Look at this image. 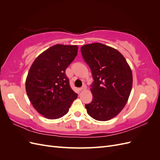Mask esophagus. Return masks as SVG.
Returning a JSON list of instances; mask_svg holds the SVG:
<instances>
[{"label":"esophagus","instance_id":"esophagus-1","mask_svg":"<svg viewBox=\"0 0 160 160\" xmlns=\"http://www.w3.org/2000/svg\"><path fill=\"white\" fill-rule=\"evenodd\" d=\"M87 89V86L85 85H83V86L81 87V88L79 89V90L80 91H82V90H85V89Z\"/></svg>","mask_w":160,"mask_h":160}]
</instances>
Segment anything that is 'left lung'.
Returning a JSON list of instances; mask_svg holds the SVG:
<instances>
[{"mask_svg":"<svg viewBox=\"0 0 160 160\" xmlns=\"http://www.w3.org/2000/svg\"><path fill=\"white\" fill-rule=\"evenodd\" d=\"M81 52L94 79L91 85L93 99L85 108L92 118L108 121L128 102L133 83L132 70L118 50L102 43L82 46Z\"/></svg>","mask_w":160,"mask_h":160,"instance_id":"8db88e82","label":"left lung"}]
</instances>
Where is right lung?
Returning a JSON list of instances; mask_svg holds the SVG:
<instances>
[{"mask_svg":"<svg viewBox=\"0 0 160 160\" xmlns=\"http://www.w3.org/2000/svg\"><path fill=\"white\" fill-rule=\"evenodd\" d=\"M77 45L57 44L42 52L33 62L26 79V91L33 107L49 119L68 113L77 98L65 70L75 59Z\"/></svg>","mask_w":160,"mask_h":160,"instance_id":"right-lung-1","label":"right lung"}]
</instances>
